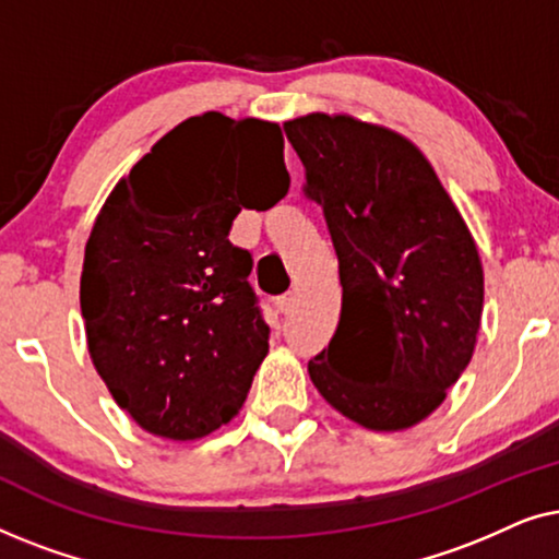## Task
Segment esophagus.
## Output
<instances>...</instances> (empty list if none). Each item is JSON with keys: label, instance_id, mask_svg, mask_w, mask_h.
<instances>
[{"label": "esophagus", "instance_id": "1", "mask_svg": "<svg viewBox=\"0 0 559 559\" xmlns=\"http://www.w3.org/2000/svg\"><path fill=\"white\" fill-rule=\"evenodd\" d=\"M293 308H295V295L293 293L277 297V310L282 312V316H289V310H293Z\"/></svg>", "mask_w": 559, "mask_h": 559}]
</instances>
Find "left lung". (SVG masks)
I'll list each match as a JSON object with an SVG mask.
<instances>
[{"label":"left lung","instance_id":"1","mask_svg":"<svg viewBox=\"0 0 559 559\" xmlns=\"http://www.w3.org/2000/svg\"><path fill=\"white\" fill-rule=\"evenodd\" d=\"M323 209L343 287L341 320L308 371L366 430L423 423L471 364L484 266L461 211L409 140L346 114L285 124Z\"/></svg>","mask_w":559,"mask_h":559}]
</instances>
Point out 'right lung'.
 <instances>
[{"label":"right lung","instance_id":"right-lung-1","mask_svg":"<svg viewBox=\"0 0 559 559\" xmlns=\"http://www.w3.org/2000/svg\"><path fill=\"white\" fill-rule=\"evenodd\" d=\"M280 124L218 111L170 129L117 182L91 228L81 312L98 377L142 430L203 438L231 423L270 350L228 241L241 209L287 195Z\"/></svg>","mask_w":559,"mask_h":559}]
</instances>
